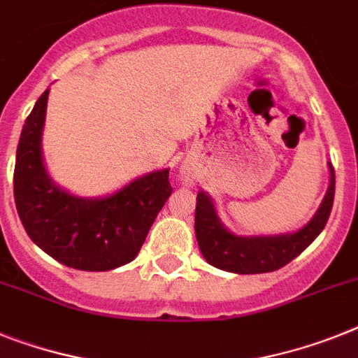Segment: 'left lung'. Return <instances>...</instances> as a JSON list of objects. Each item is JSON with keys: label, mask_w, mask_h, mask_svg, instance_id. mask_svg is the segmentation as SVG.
I'll return each instance as SVG.
<instances>
[{"label": "left lung", "mask_w": 358, "mask_h": 358, "mask_svg": "<svg viewBox=\"0 0 358 358\" xmlns=\"http://www.w3.org/2000/svg\"><path fill=\"white\" fill-rule=\"evenodd\" d=\"M329 187L315 216L302 229L275 236H236L224 227L211 196L196 194L194 233L203 258L211 266L229 273L253 275L280 269L299 257L324 229L335 198V169L329 164Z\"/></svg>", "instance_id": "1"}]
</instances>
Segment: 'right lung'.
Returning a JSON list of instances; mask_svg holds the SVG:
<instances>
[{
	"instance_id": "obj_1",
	"label": "right lung",
	"mask_w": 358,
	"mask_h": 358,
	"mask_svg": "<svg viewBox=\"0 0 358 358\" xmlns=\"http://www.w3.org/2000/svg\"><path fill=\"white\" fill-rule=\"evenodd\" d=\"M49 89L21 131L14 167V200L27 235L63 266L109 271L140 253L156 215L171 196L169 169L133 180L110 196L82 198L50 180L41 155Z\"/></svg>"
}]
</instances>
